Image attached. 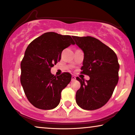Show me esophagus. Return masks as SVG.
Wrapping results in <instances>:
<instances>
[{
    "instance_id": "esophagus-1",
    "label": "esophagus",
    "mask_w": 135,
    "mask_h": 135,
    "mask_svg": "<svg viewBox=\"0 0 135 135\" xmlns=\"http://www.w3.org/2000/svg\"><path fill=\"white\" fill-rule=\"evenodd\" d=\"M71 80H72V81H73V80H76V77L74 76H72V78H71Z\"/></svg>"
}]
</instances>
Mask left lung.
<instances>
[{
    "mask_svg": "<svg viewBox=\"0 0 135 135\" xmlns=\"http://www.w3.org/2000/svg\"><path fill=\"white\" fill-rule=\"evenodd\" d=\"M73 38L84 53L81 74L90 77L85 82L76 78L80 83L76 94V103L83 109H98L109 100L118 83V58L111 48L97 38L75 36Z\"/></svg>",
    "mask_w": 135,
    "mask_h": 135,
    "instance_id": "1",
    "label": "left lung"
}]
</instances>
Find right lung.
Returning a JSON list of instances; mask_svg holds the SVG:
<instances>
[{"instance_id":"right-lung-1","label":"right lung","mask_w":135,"mask_h":135,"mask_svg":"<svg viewBox=\"0 0 135 135\" xmlns=\"http://www.w3.org/2000/svg\"><path fill=\"white\" fill-rule=\"evenodd\" d=\"M74 44L71 36L47 32L28 46L21 62L20 82L34 107L51 110L58 105L61 91L70 83L71 75L64 73L54 76L51 69L60 61L63 50Z\"/></svg>"}]
</instances>
